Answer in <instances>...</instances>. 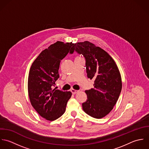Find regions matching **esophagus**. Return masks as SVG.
<instances>
[{"instance_id":"34e87169","label":"esophagus","mask_w":149,"mask_h":149,"mask_svg":"<svg viewBox=\"0 0 149 149\" xmlns=\"http://www.w3.org/2000/svg\"><path fill=\"white\" fill-rule=\"evenodd\" d=\"M71 93H72L73 94H77V93L79 92V90H77L75 89H71Z\"/></svg>"}]
</instances>
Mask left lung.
I'll use <instances>...</instances> for the list:
<instances>
[{"instance_id": "obj_1", "label": "left lung", "mask_w": 149, "mask_h": 149, "mask_svg": "<svg viewBox=\"0 0 149 149\" xmlns=\"http://www.w3.org/2000/svg\"><path fill=\"white\" fill-rule=\"evenodd\" d=\"M74 51L84 56L87 76L94 80V88L85 91L87 100L82 103L83 110L94 118L101 119L113 109L121 93L119 68L106 51L89 41L74 44L70 54Z\"/></svg>"}]
</instances>
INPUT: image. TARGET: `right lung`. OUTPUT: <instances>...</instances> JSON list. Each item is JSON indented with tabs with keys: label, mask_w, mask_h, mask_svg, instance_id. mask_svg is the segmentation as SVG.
Returning <instances> with one entry per match:
<instances>
[{
	"label": "right lung",
	"mask_w": 149,
	"mask_h": 149,
	"mask_svg": "<svg viewBox=\"0 0 149 149\" xmlns=\"http://www.w3.org/2000/svg\"><path fill=\"white\" fill-rule=\"evenodd\" d=\"M74 45L72 42L58 41L42 51L31 65L28 82L30 103L36 112L47 120L54 121L62 116L71 97V92L53 87L59 78L60 61Z\"/></svg>",
	"instance_id": "right-lung-1"
}]
</instances>
